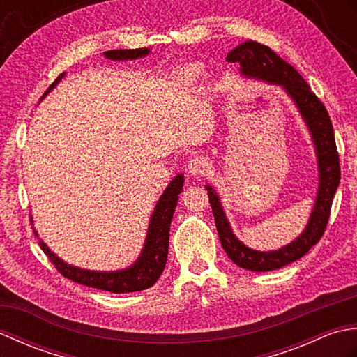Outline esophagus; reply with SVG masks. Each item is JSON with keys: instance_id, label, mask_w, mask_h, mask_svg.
<instances>
[{"instance_id": "obj_1", "label": "esophagus", "mask_w": 357, "mask_h": 357, "mask_svg": "<svg viewBox=\"0 0 357 357\" xmlns=\"http://www.w3.org/2000/svg\"><path fill=\"white\" fill-rule=\"evenodd\" d=\"M207 169H208V162H207V159L202 156H196V158L190 159L187 164V170H188V173H192L193 176L204 174L207 172Z\"/></svg>"}]
</instances>
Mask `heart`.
Segmentation results:
<instances>
[{
  "instance_id": "obj_1",
  "label": "heart",
  "mask_w": 357,
  "mask_h": 357,
  "mask_svg": "<svg viewBox=\"0 0 357 357\" xmlns=\"http://www.w3.org/2000/svg\"><path fill=\"white\" fill-rule=\"evenodd\" d=\"M198 69H196V67H187V69L183 72V75L184 77L187 78V79H193L195 77H198Z\"/></svg>"
}]
</instances>
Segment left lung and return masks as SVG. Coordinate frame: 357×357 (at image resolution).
<instances>
[{
	"label": "left lung",
	"mask_w": 357,
	"mask_h": 357,
	"mask_svg": "<svg viewBox=\"0 0 357 357\" xmlns=\"http://www.w3.org/2000/svg\"><path fill=\"white\" fill-rule=\"evenodd\" d=\"M227 61L239 63L241 72L245 77L273 82V84H279L285 89V92L298 105L302 118L305 119L310 132H312L317 162H319V190H317L316 204L307 229L291 244L279 248L276 252H256L238 241L227 222L218 195L210 185L206 187L210 206L213 210L219 241H221L227 256L241 268L250 271H271L301 259L310 252V248L319 242L327 229L333 198H335L340 181V164L335 130H333L327 109L313 93L307 81L293 66L278 56L267 45L252 40L245 41L227 55Z\"/></svg>",
	"instance_id": "obj_1"
}]
</instances>
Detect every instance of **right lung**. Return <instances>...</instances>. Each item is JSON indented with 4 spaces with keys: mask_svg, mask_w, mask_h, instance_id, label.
Returning a JSON list of instances; mask_svg holds the SVG:
<instances>
[{
    "mask_svg": "<svg viewBox=\"0 0 357 357\" xmlns=\"http://www.w3.org/2000/svg\"><path fill=\"white\" fill-rule=\"evenodd\" d=\"M149 52L150 50L146 47L119 49L107 50L104 55L109 59H136L146 56ZM63 77L64 73L59 75V77L53 81V84L49 87V90ZM183 184L184 176L183 174H178V176L169 184V187L165 188L161 199L156 204L153 215H151L146 245H144L139 259L136 261L130 268L121 271H90L73 267V265L63 262L58 256L53 255L49 247H45L44 242L40 241L43 252L49 257V261L55 265V268L61 273L64 278L73 280V282L110 293H132L146 290V288L156 282L159 276L162 275V270L165 267L167 255H169L170 224L174 208H176L179 193L183 192Z\"/></svg>",
    "mask_w": 357,
    "mask_h": 357,
    "instance_id": "1",
    "label": "right lung"
}]
</instances>
